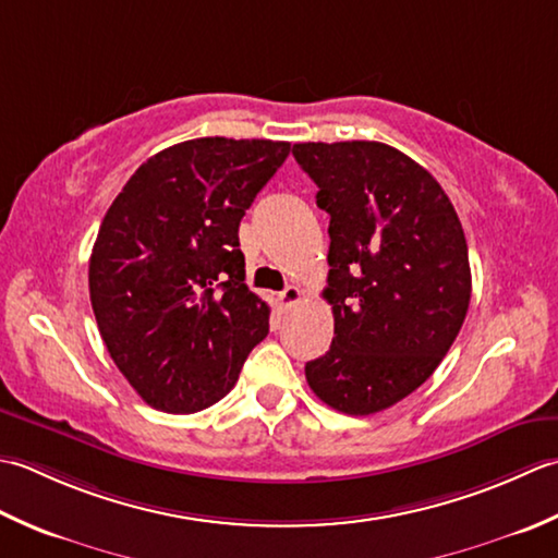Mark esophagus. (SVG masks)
I'll return each instance as SVG.
<instances>
[{
    "label": "esophagus",
    "instance_id": "34e87169",
    "mask_svg": "<svg viewBox=\"0 0 558 558\" xmlns=\"http://www.w3.org/2000/svg\"><path fill=\"white\" fill-rule=\"evenodd\" d=\"M301 299H303V291H301V287H295V283H289V287L279 293V301L287 311L293 308V305H299Z\"/></svg>",
    "mask_w": 558,
    "mask_h": 558
}]
</instances>
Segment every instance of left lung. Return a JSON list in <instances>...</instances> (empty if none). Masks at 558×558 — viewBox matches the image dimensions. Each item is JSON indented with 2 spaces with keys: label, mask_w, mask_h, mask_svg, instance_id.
<instances>
[{
  "label": "left lung",
  "mask_w": 558,
  "mask_h": 558,
  "mask_svg": "<svg viewBox=\"0 0 558 558\" xmlns=\"http://www.w3.org/2000/svg\"><path fill=\"white\" fill-rule=\"evenodd\" d=\"M293 156L329 214L335 337L305 378L337 412H383L430 378L468 315L462 223L438 180L388 144L305 142Z\"/></svg>",
  "instance_id": "left-lung-1"
}]
</instances>
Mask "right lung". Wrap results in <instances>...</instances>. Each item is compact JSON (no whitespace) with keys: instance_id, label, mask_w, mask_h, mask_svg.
Returning a JSON list of instances; mask_svg holds the SVG:
<instances>
[{"instance_id":"1","label":"right lung","mask_w":558,"mask_h":558,"mask_svg":"<svg viewBox=\"0 0 558 558\" xmlns=\"http://www.w3.org/2000/svg\"><path fill=\"white\" fill-rule=\"evenodd\" d=\"M289 142L202 136L134 170L88 259L90 305L110 359L146 404L207 409L269 332L245 287L238 226L287 161Z\"/></svg>"}]
</instances>
